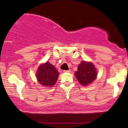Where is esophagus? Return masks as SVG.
Returning <instances> with one entry per match:
<instances>
[{"label":"esophagus","instance_id":"34e87169","mask_svg":"<svg viewBox=\"0 0 128 128\" xmlns=\"http://www.w3.org/2000/svg\"><path fill=\"white\" fill-rule=\"evenodd\" d=\"M64 73H70L71 72H70V70H64Z\"/></svg>","mask_w":128,"mask_h":128}]
</instances>
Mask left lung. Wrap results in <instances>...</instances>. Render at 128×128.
<instances>
[{"mask_svg":"<svg viewBox=\"0 0 128 128\" xmlns=\"http://www.w3.org/2000/svg\"><path fill=\"white\" fill-rule=\"evenodd\" d=\"M74 74L81 84L86 86L96 79L97 73L93 64L83 61L78 66V70Z\"/></svg>","mask_w":128,"mask_h":128,"instance_id":"left-lung-1","label":"left lung"}]
</instances>
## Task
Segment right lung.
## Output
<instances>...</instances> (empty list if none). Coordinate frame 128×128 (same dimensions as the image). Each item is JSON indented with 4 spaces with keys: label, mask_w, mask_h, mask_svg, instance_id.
Segmentation results:
<instances>
[{
    "label": "right lung",
    "mask_w": 128,
    "mask_h": 128,
    "mask_svg": "<svg viewBox=\"0 0 128 128\" xmlns=\"http://www.w3.org/2000/svg\"><path fill=\"white\" fill-rule=\"evenodd\" d=\"M58 76L59 73L56 69L49 62L40 65L36 74L38 82L44 86L47 87L55 84Z\"/></svg>",
    "instance_id": "1"
}]
</instances>
